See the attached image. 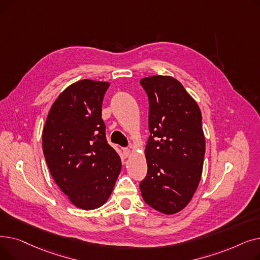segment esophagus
I'll return each mask as SVG.
<instances>
[{"instance_id": "34e87169", "label": "esophagus", "mask_w": 260, "mask_h": 260, "mask_svg": "<svg viewBox=\"0 0 260 260\" xmlns=\"http://www.w3.org/2000/svg\"><path fill=\"white\" fill-rule=\"evenodd\" d=\"M123 154H124L125 157H128V156L132 154V151H131L129 148L125 147V148H123Z\"/></svg>"}]
</instances>
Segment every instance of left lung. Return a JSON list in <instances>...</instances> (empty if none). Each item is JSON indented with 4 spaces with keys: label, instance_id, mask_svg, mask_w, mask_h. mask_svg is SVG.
<instances>
[{
    "label": "left lung",
    "instance_id": "8db88e82",
    "mask_svg": "<svg viewBox=\"0 0 260 260\" xmlns=\"http://www.w3.org/2000/svg\"><path fill=\"white\" fill-rule=\"evenodd\" d=\"M140 84L148 97L151 132L141 194L149 207L172 215L187 206L200 182L206 153L201 112L173 77H146Z\"/></svg>",
    "mask_w": 260,
    "mask_h": 260
}]
</instances>
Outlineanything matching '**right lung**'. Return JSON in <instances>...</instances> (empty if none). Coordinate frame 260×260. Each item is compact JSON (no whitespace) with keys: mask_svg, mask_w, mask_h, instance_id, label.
Here are the masks:
<instances>
[{"mask_svg":"<svg viewBox=\"0 0 260 260\" xmlns=\"http://www.w3.org/2000/svg\"><path fill=\"white\" fill-rule=\"evenodd\" d=\"M108 82L80 80L53 102L42 134L53 180L79 209L100 208L111 196L121 159L105 137L102 102Z\"/></svg>","mask_w":260,"mask_h":260,"instance_id":"add662e5","label":"right lung"}]
</instances>
